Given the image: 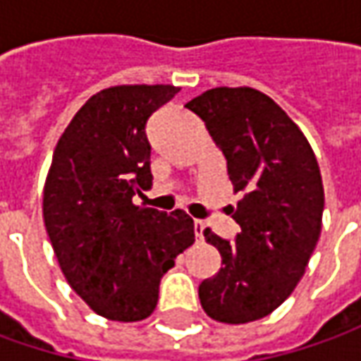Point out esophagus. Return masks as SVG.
<instances>
[{
	"label": "esophagus",
	"instance_id": "34e87169",
	"mask_svg": "<svg viewBox=\"0 0 361 361\" xmlns=\"http://www.w3.org/2000/svg\"><path fill=\"white\" fill-rule=\"evenodd\" d=\"M202 233H204V223L202 221H195V235H197L199 241L202 239Z\"/></svg>",
	"mask_w": 361,
	"mask_h": 361
}]
</instances>
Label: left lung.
<instances>
[{
	"label": "left lung",
	"instance_id": "8db88e82",
	"mask_svg": "<svg viewBox=\"0 0 361 361\" xmlns=\"http://www.w3.org/2000/svg\"><path fill=\"white\" fill-rule=\"evenodd\" d=\"M185 108L204 122L243 192L233 241L204 229L223 263L199 285V299L216 322L249 324L275 312L305 273L322 233L319 166L298 124L263 92L223 86Z\"/></svg>",
	"mask_w": 361,
	"mask_h": 361
}]
</instances>
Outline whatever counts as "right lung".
<instances>
[{"label":"right lung","mask_w":361,"mask_h":361,"mask_svg":"<svg viewBox=\"0 0 361 361\" xmlns=\"http://www.w3.org/2000/svg\"><path fill=\"white\" fill-rule=\"evenodd\" d=\"M176 86H114L98 92L54 150L44 223L72 289L98 315L140 322L154 312L162 275L195 243L192 219L132 204L152 187L148 118Z\"/></svg>","instance_id":"1"}]
</instances>
